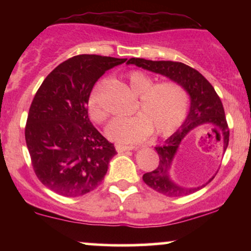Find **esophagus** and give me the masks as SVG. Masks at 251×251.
<instances>
[{
	"instance_id": "34e87169",
	"label": "esophagus",
	"mask_w": 251,
	"mask_h": 251,
	"mask_svg": "<svg viewBox=\"0 0 251 251\" xmlns=\"http://www.w3.org/2000/svg\"><path fill=\"white\" fill-rule=\"evenodd\" d=\"M137 148L135 146H126V145H116V150L119 153L125 151H131V150H135Z\"/></svg>"
}]
</instances>
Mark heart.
Instances as JSON below:
<instances>
[{"label": "heart", "instance_id": "1", "mask_svg": "<svg viewBox=\"0 0 251 251\" xmlns=\"http://www.w3.org/2000/svg\"><path fill=\"white\" fill-rule=\"evenodd\" d=\"M129 88L138 94L139 101L133 117L117 118L106 128L109 139L120 144H135L153 133L166 135L176 131L185 120L189 112L188 89L177 81L155 82L142 71L126 74ZM88 114L93 122L103 124L108 113L98 100L96 92L88 99Z\"/></svg>", "mask_w": 251, "mask_h": 251}]
</instances>
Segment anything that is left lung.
<instances>
[{
	"label": "left lung",
	"mask_w": 251,
	"mask_h": 251,
	"mask_svg": "<svg viewBox=\"0 0 251 251\" xmlns=\"http://www.w3.org/2000/svg\"><path fill=\"white\" fill-rule=\"evenodd\" d=\"M127 63H133L138 67H143L144 70L168 76L174 81L181 83L188 89L191 97V107H190L188 119L181 125V128L172 134L163 146L154 148L159 154V164L153 171L144 174L143 180L154 191L168 197H183V196L194 194L205 185L191 189L176 185L169 179L170 164L183 138L192 129L209 123L214 124V128L222 129L224 138V150H226L227 144H229V126H227L226 113H224L220 97L216 93L211 83L201 75L200 72L183 62L152 61V60L140 59V57H131ZM212 179L214 177L209 181Z\"/></svg>",
	"instance_id": "obj_1"
}]
</instances>
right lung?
I'll return each instance as SVG.
<instances>
[{
    "mask_svg": "<svg viewBox=\"0 0 251 251\" xmlns=\"http://www.w3.org/2000/svg\"><path fill=\"white\" fill-rule=\"evenodd\" d=\"M126 59L81 54L48 74L31 101L25 128L36 177L65 197H80L103 180L116 149L92 125L88 99L94 83Z\"/></svg>",
    "mask_w": 251,
    "mask_h": 251,
    "instance_id": "add662e5",
    "label": "right lung"
}]
</instances>
